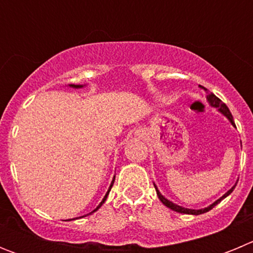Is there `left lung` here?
Listing matches in <instances>:
<instances>
[{"mask_svg":"<svg viewBox=\"0 0 253 253\" xmlns=\"http://www.w3.org/2000/svg\"><path fill=\"white\" fill-rule=\"evenodd\" d=\"M203 88H204V87H203ZM204 90L207 91V88H204ZM207 101H208V104L210 105V106L215 107V109L219 111V113L222 114V115H224L225 118H227V119L229 120V123H231V124L233 125V126H236V124H234V120H233V116H232L231 111H229V109H228V107H227V105H225L224 102L220 101V100H219L218 97H216V96L214 95L213 92H208L207 93ZM153 185H154V187H156V193H157L158 199H160L161 202L163 203V205H166L167 208L172 209V210H173V211H177V213L191 214V215H199V214L207 213V211H209L210 209H213V208L215 207L216 204H219V203L222 202L223 199L227 198V196L229 195V194H231L232 191H233V190H234V187H236L237 182L233 185V186L231 187V189L228 190V191L224 194V195L220 196V198H219L218 200H215V202H214L213 204H210L209 207H207V208H202V209H189V208H184V207H181V205L175 204V203L169 202V199H166V198H165V196L162 195V194L160 193V190L157 189V186H156V184H154V182H153Z\"/></svg>","mask_w":253,"mask_h":253,"instance_id":"obj_1","label":"left lung"}]
</instances>
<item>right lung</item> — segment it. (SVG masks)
Returning a JSON list of instances; mask_svg holds the SVG:
<instances>
[{
  "mask_svg": "<svg viewBox=\"0 0 253 253\" xmlns=\"http://www.w3.org/2000/svg\"><path fill=\"white\" fill-rule=\"evenodd\" d=\"M69 87H72V88H82V87H84L86 86V84H68ZM114 181H115V176H114V178H113V181H111V184H110V186H109V190H107V193H106V195L104 196V199H102V202L100 203L99 205H97V208H96V209H93L92 211H91V213H88V214H86V215H90V214H92V213H95L96 210H99L100 208L102 207V204H104L105 202H106V199H107V195H109V193H110V190H111V187H113V184H114ZM86 215H84V216H86ZM84 216H80V218H84ZM69 220H75V219H69Z\"/></svg>",
  "mask_w": 253,
  "mask_h": 253,
  "instance_id": "obj_1",
  "label": "right lung"
}]
</instances>
